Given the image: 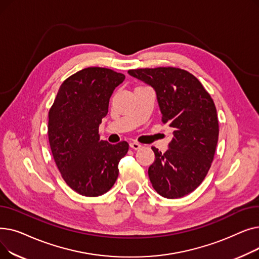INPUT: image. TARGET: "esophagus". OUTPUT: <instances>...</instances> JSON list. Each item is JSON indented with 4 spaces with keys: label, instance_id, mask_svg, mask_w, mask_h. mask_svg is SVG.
<instances>
[{
    "label": "esophagus",
    "instance_id": "esophagus-1",
    "mask_svg": "<svg viewBox=\"0 0 259 259\" xmlns=\"http://www.w3.org/2000/svg\"><path fill=\"white\" fill-rule=\"evenodd\" d=\"M130 147L133 149V150H138V149H140L142 147V145L138 142H132V143H130Z\"/></svg>",
    "mask_w": 259,
    "mask_h": 259
}]
</instances>
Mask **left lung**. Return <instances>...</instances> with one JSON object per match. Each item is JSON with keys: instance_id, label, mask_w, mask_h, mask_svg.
Segmentation results:
<instances>
[{"instance_id": "1", "label": "left lung", "mask_w": 259, "mask_h": 259, "mask_svg": "<svg viewBox=\"0 0 259 259\" xmlns=\"http://www.w3.org/2000/svg\"><path fill=\"white\" fill-rule=\"evenodd\" d=\"M128 73L155 90L161 120L173 129L165 153L152 147L155 160L148 170L152 187L166 198L188 195L205 180L219 141V118L211 95L181 68H141Z\"/></svg>"}]
</instances>
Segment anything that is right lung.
I'll use <instances>...</instances> for the list:
<instances>
[{
  "label": "right lung",
  "instance_id": "right-lung-1",
  "mask_svg": "<svg viewBox=\"0 0 259 259\" xmlns=\"http://www.w3.org/2000/svg\"><path fill=\"white\" fill-rule=\"evenodd\" d=\"M125 79L108 68L88 67L66 78L48 114L51 152L63 180L80 195L95 197L112 188L127 142L100 140L99 126L109 100Z\"/></svg>",
  "mask_w": 259,
  "mask_h": 259
}]
</instances>
